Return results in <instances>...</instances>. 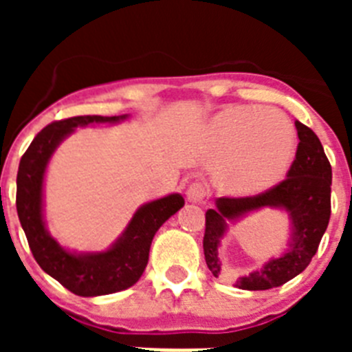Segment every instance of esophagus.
I'll list each match as a JSON object with an SVG mask.
<instances>
[{"mask_svg": "<svg viewBox=\"0 0 352 352\" xmlns=\"http://www.w3.org/2000/svg\"><path fill=\"white\" fill-rule=\"evenodd\" d=\"M186 199L195 204L204 203V199H206V188H204L201 183H192V185L186 188Z\"/></svg>", "mask_w": 352, "mask_h": 352, "instance_id": "esophagus-1", "label": "esophagus"}]
</instances>
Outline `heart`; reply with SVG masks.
I'll list each match as a JSON object with an SVG mask.
<instances>
[{
    "instance_id": "1",
    "label": "heart",
    "mask_w": 352,
    "mask_h": 352,
    "mask_svg": "<svg viewBox=\"0 0 352 352\" xmlns=\"http://www.w3.org/2000/svg\"><path fill=\"white\" fill-rule=\"evenodd\" d=\"M214 178L223 190L250 195L268 190L289 170L296 149L291 121L275 109L232 107L214 118Z\"/></svg>"
}]
</instances>
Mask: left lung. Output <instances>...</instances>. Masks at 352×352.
Here are the masks:
<instances>
[{
	"instance_id": "left-lung-1",
	"label": "left lung",
	"mask_w": 352,
	"mask_h": 352,
	"mask_svg": "<svg viewBox=\"0 0 352 352\" xmlns=\"http://www.w3.org/2000/svg\"><path fill=\"white\" fill-rule=\"evenodd\" d=\"M294 125L300 139L296 158L280 185L256 197H220L214 201L213 210L206 211L204 257L208 268L217 278L222 275L219 248L232 223L264 208L282 210L289 214L291 234L284 252L266 261L256 272L239 276L234 282L238 289L266 291L280 287L300 275L316 256L328 227L331 214V166L316 133L300 121Z\"/></svg>"
}]
</instances>
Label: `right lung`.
I'll return each instance as SVG.
<instances>
[{
    "label": "right lung",
    "instance_id": "obj_1",
    "mask_svg": "<svg viewBox=\"0 0 352 352\" xmlns=\"http://www.w3.org/2000/svg\"><path fill=\"white\" fill-rule=\"evenodd\" d=\"M123 116H76L54 121L38 132L21 158L17 173V214L33 257L43 272L77 296H104L132 287L141 278L155 232L185 206L182 194L146 203L107 250H68L49 232L43 217V182L49 160L58 146L88 125H116Z\"/></svg>",
    "mask_w": 352,
    "mask_h": 352
}]
</instances>
